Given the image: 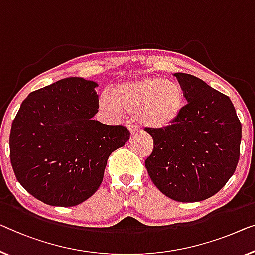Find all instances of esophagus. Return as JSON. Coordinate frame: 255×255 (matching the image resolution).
Segmentation results:
<instances>
[{
	"label": "esophagus",
	"mask_w": 255,
	"mask_h": 255,
	"mask_svg": "<svg viewBox=\"0 0 255 255\" xmlns=\"http://www.w3.org/2000/svg\"><path fill=\"white\" fill-rule=\"evenodd\" d=\"M129 130H130V134L132 137H134V136L139 134L140 129L137 126H135V125H130V126H129Z\"/></svg>",
	"instance_id": "1"
}]
</instances>
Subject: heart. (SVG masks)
I'll use <instances>...</instances> for the list:
<instances>
[{"mask_svg":"<svg viewBox=\"0 0 255 255\" xmlns=\"http://www.w3.org/2000/svg\"><path fill=\"white\" fill-rule=\"evenodd\" d=\"M184 105L183 90L175 82L162 78H143L121 82L101 97V106L112 113L124 110L140 124L151 128H166L175 123Z\"/></svg>","mask_w":255,"mask_h":255,"instance_id":"obj_1","label":"heart"}]
</instances>
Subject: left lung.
I'll use <instances>...</instances> for the list:
<instances>
[{
	"label": "left lung",
	"mask_w": 255,
	"mask_h": 255,
	"mask_svg": "<svg viewBox=\"0 0 255 255\" xmlns=\"http://www.w3.org/2000/svg\"><path fill=\"white\" fill-rule=\"evenodd\" d=\"M188 104L175 123L144 130L153 138L145 167L170 199L195 203L219 192L236 170L242 124L233 102L203 80L175 73Z\"/></svg>",
	"instance_id": "obj_1"
}]
</instances>
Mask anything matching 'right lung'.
<instances>
[{
	"label": "right lung",
	"mask_w": 255,
	"mask_h": 255,
	"mask_svg": "<svg viewBox=\"0 0 255 255\" xmlns=\"http://www.w3.org/2000/svg\"><path fill=\"white\" fill-rule=\"evenodd\" d=\"M97 83L66 78L32 91L10 132V159L26 191L51 206L70 207L94 195L110 154L130 132L121 125L94 120Z\"/></svg>",
	"instance_id": "add662e5"
}]
</instances>
